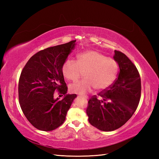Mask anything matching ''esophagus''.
<instances>
[{"label": "esophagus", "mask_w": 159, "mask_h": 159, "mask_svg": "<svg viewBox=\"0 0 159 159\" xmlns=\"http://www.w3.org/2000/svg\"><path fill=\"white\" fill-rule=\"evenodd\" d=\"M83 97H84V98H87H87H88V97H87V96H83Z\"/></svg>", "instance_id": "obj_1"}]
</instances>
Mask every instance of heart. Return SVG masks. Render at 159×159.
Wrapping results in <instances>:
<instances>
[{
    "label": "heart",
    "mask_w": 159,
    "mask_h": 159,
    "mask_svg": "<svg viewBox=\"0 0 159 159\" xmlns=\"http://www.w3.org/2000/svg\"><path fill=\"white\" fill-rule=\"evenodd\" d=\"M118 64L115 59L107 57L95 50H87L77 56L76 62L67 60L62 67L64 77L76 81L84 73L85 79L70 85V92L85 94L93 88L101 92L109 87L116 80Z\"/></svg>",
    "instance_id": "obj_1"
}]
</instances>
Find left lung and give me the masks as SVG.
Here are the masks:
<instances>
[{
    "instance_id": "8db88e82",
    "label": "left lung",
    "mask_w": 159,
    "mask_h": 159,
    "mask_svg": "<svg viewBox=\"0 0 159 159\" xmlns=\"http://www.w3.org/2000/svg\"><path fill=\"white\" fill-rule=\"evenodd\" d=\"M113 59L120 67L112 85L88 102L89 122L102 131L122 126L135 112L141 97V79L136 66L121 52L115 50Z\"/></svg>"
}]
</instances>
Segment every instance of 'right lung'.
Wrapping results in <instances>:
<instances>
[{"mask_svg":"<svg viewBox=\"0 0 159 159\" xmlns=\"http://www.w3.org/2000/svg\"><path fill=\"white\" fill-rule=\"evenodd\" d=\"M76 40L40 50L32 56L20 74L18 96L20 107L33 126L51 131L62 125L76 94H66L62 67L76 45ZM58 90L64 98H53Z\"/></svg>","mask_w":159,"mask_h":159,"instance_id":"add662e5","label":"right lung"}]
</instances>
